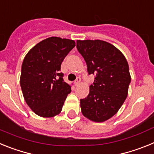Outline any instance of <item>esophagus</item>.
Listing matches in <instances>:
<instances>
[{"label":"esophagus","mask_w":154,"mask_h":154,"mask_svg":"<svg viewBox=\"0 0 154 154\" xmlns=\"http://www.w3.org/2000/svg\"><path fill=\"white\" fill-rule=\"evenodd\" d=\"M80 82H81V78H80V77H78V78L75 80V85H78L80 83Z\"/></svg>","instance_id":"34e87169"}]
</instances>
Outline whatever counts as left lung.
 <instances>
[{
	"label": "left lung",
	"mask_w": 154,
	"mask_h": 154,
	"mask_svg": "<svg viewBox=\"0 0 154 154\" xmlns=\"http://www.w3.org/2000/svg\"><path fill=\"white\" fill-rule=\"evenodd\" d=\"M77 49L85 59L89 75H95L89 93L80 99L84 116L104 122L113 116L127 97L131 82L126 58L114 45L102 40H78Z\"/></svg>",
	"instance_id": "1"
}]
</instances>
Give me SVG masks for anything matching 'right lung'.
Listing matches in <instances>:
<instances>
[{"label": "right lung", "mask_w": 154, "mask_h": 154, "mask_svg": "<svg viewBox=\"0 0 154 154\" xmlns=\"http://www.w3.org/2000/svg\"><path fill=\"white\" fill-rule=\"evenodd\" d=\"M75 46L73 40L51 37L24 57L20 84L24 100L37 115L53 117L62 111L71 85L64 82L61 65Z\"/></svg>", "instance_id": "1"}]
</instances>
